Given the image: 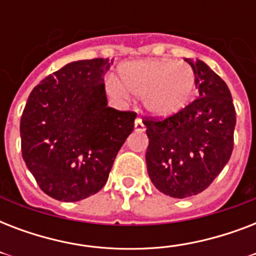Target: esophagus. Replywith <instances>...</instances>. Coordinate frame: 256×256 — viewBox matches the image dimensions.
<instances>
[{
  "mask_svg": "<svg viewBox=\"0 0 256 256\" xmlns=\"http://www.w3.org/2000/svg\"><path fill=\"white\" fill-rule=\"evenodd\" d=\"M134 128H136V132H144V120H142V118H138V120H136V124H134Z\"/></svg>",
  "mask_w": 256,
  "mask_h": 256,
  "instance_id": "obj_1",
  "label": "esophagus"
}]
</instances>
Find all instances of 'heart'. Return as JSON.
Masks as SVG:
<instances>
[{
  "label": "heart",
  "mask_w": 256,
  "mask_h": 256,
  "mask_svg": "<svg viewBox=\"0 0 256 256\" xmlns=\"http://www.w3.org/2000/svg\"><path fill=\"white\" fill-rule=\"evenodd\" d=\"M120 81L108 80V90L128 98V92L144 98V108L156 116H168L190 104L195 92V73L186 62L142 60L126 62L118 69Z\"/></svg>",
  "instance_id": "obj_1"
}]
</instances>
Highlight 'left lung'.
I'll use <instances>...</instances> for the list:
<instances>
[{
  "label": "left lung",
  "mask_w": 256,
  "mask_h": 256,
  "mask_svg": "<svg viewBox=\"0 0 256 256\" xmlns=\"http://www.w3.org/2000/svg\"><path fill=\"white\" fill-rule=\"evenodd\" d=\"M188 62L199 96L164 120H144L148 176L172 198L192 196L210 186L230 160L236 116L226 82L200 60Z\"/></svg>",
  "instance_id": "obj_1"
}]
</instances>
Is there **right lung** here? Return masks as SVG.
I'll use <instances>...</instances> for the list:
<instances>
[{
  "mask_svg": "<svg viewBox=\"0 0 256 256\" xmlns=\"http://www.w3.org/2000/svg\"><path fill=\"white\" fill-rule=\"evenodd\" d=\"M112 60L68 64L32 90L21 116V150L41 190L62 202L106 184L136 114L108 108L104 76Z\"/></svg>",
  "mask_w": 256,
  "mask_h": 256,
  "instance_id": "add662e5",
  "label": "right lung"
}]
</instances>
